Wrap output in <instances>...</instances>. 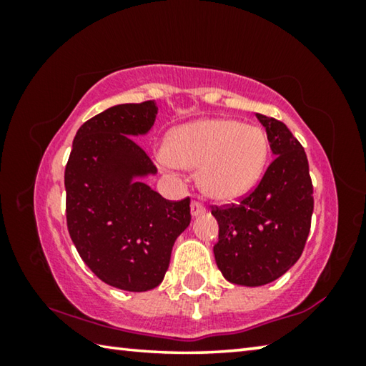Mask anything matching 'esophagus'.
Masks as SVG:
<instances>
[{
    "label": "esophagus",
    "mask_w": 366,
    "mask_h": 366,
    "mask_svg": "<svg viewBox=\"0 0 366 366\" xmlns=\"http://www.w3.org/2000/svg\"><path fill=\"white\" fill-rule=\"evenodd\" d=\"M190 212H192V216H194V218H195V216L205 213V207H203L200 202L194 200V202H192V205H190Z\"/></svg>",
    "instance_id": "obj_1"
}]
</instances>
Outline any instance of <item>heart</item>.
<instances>
[{"instance_id":"b5f03b06","label":"heart","mask_w":366,"mask_h":366,"mask_svg":"<svg viewBox=\"0 0 366 366\" xmlns=\"http://www.w3.org/2000/svg\"><path fill=\"white\" fill-rule=\"evenodd\" d=\"M268 152V139L257 126L231 119H202L168 135L159 163L166 168H200L198 184L203 194L227 202L257 184Z\"/></svg>"}]
</instances>
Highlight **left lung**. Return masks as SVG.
<instances>
[{
    "label": "left lung",
    "mask_w": 366,
    "mask_h": 366,
    "mask_svg": "<svg viewBox=\"0 0 366 366\" xmlns=\"http://www.w3.org/2000/svg\"><path fill=\"white\" fill-rule=\"evenodd\" d=\"M276 154L262 181L239 205L212 207L219 224L214 259L222 276L257 287L289 271L305 247L313 213L308 159L287 126L257 113Z\"/></svg>",
    "instance_id": "left-lung-1"
}]
</instances>
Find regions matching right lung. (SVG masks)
Here are the masks:
<instances>
[{"label": "right lung", "instance_id": "add662e5", "mask_svg": "<svg viewBox=\"0 0 366 366\" xmlns=\"http://www.w3.org/2000/svg\"><path fill=\"white\" fill-rule=\"evenodd\" d=\"M153 100L108 108L84 122L64 171L66 219L84 263L109 286H159L172 245L190 224V198L171 202L142 177L157 168L132 137L153 127Z\"/></svg>", "mask_w": 366, "mask_h": 366}]
</instances>
